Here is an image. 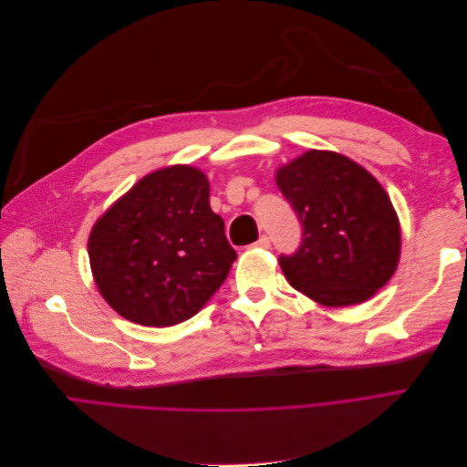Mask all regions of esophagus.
<instances>
[{
  "label": "esophagus",
  "mask_w": 467,
  "mask_h": 467,
  "mask_svg": "<svg viewBox=\"0 0 467 467\" xmlns=\"http://www.w3.org/2000/svg\"><path fill=\"white\" fill-rule=\"evenodd\" d=\"M255 247L268 249V247H271V237H268V235H261V237H259V242L255 244Z\"/></svg>",
  "instance_id": "obj_1"
}]
</instances>
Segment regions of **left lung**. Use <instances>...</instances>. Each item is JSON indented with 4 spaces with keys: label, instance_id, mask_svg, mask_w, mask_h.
<instances>
[{
    "label": "left lung",
    "instance_id": "left-lung-1",
    "mask_svg": "<svg viewBox=\"0 0 467 467\" xmlns=\"http://www.w3.org/2000/svg\"><path fill=\"white\" fill-rule=\"evenodd\" d=\"M302 223V244L278 263L290 285L323 306L366 302L395 273L401 232L388 192L358 163L309 150L276 171Z\"/></svg>",
    "mask_w": 467,
    "mask_h": 467
}]
</instances>
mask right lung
Returning a JSON list of instances; mask_svg holds the SVG:
<instances>
[{
  "label": "right lung",
  "instance_id": "add662e5",
  "mask_svg": "<svg viewBox=\"0 0 467 467\" xmlns=\"http://www.w3.org/2000/svg\"><path fill=\"white\" fill-rule=\"evenodd\" d=\"M202 171L173 165L140 179L97 220L89 263L117 314L146 327L187 321L228 278L235 251Z\"/></svg>",
  "mask_w": 467,
  "mask_h": 467
}]
</instances>
